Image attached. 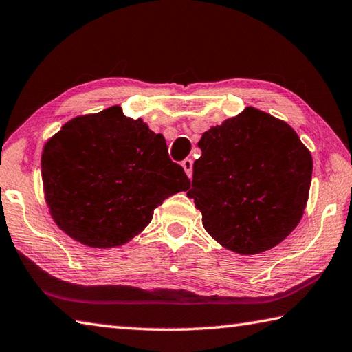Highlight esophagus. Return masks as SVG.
<instances>
[{
    "label": "esophagus",
    "mask_w": 352,
    "mask_h": 352,
    "mask_svg": "<svg viewBox=\"0 0 352 352\" xmlns=\"http://www.w3.org/2000/svg\"><path fill=\"white\" fill-rule=\"evenodd\" d=\"M182 166H183L184 172H186V174H188V177H189V178L192 177V160H190V158H184L183 162H182Z\"/></svg>",
    "instance_id": "34e87169"
}]
</instances>
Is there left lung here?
<instances>
[{"instance_id":"1","label":"left lung","mask_w":352,"mask_h":352,"mask_svg":"<svg viewBox=\"0 0 352 352\" xmlns=\"http://www.w3.org/2000/svg\"><path fill=\"white\" fill-rule=\"evenodd\" d=\"M198 148L188 197L210 237L254 255L296 229L308 201L312 157L289 124L246 107L204 132Z\"/></svg>"}]
</instances>
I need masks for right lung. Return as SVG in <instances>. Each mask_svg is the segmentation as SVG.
<instances>
[{
    "label": "right lung",
    "instance_id": "right-lung-1",
    "mask_svg": "<svg viewBox=\"0 0 352 352\" xmlns=\"http://www.w3.org/2000/svg\"><path fill=\"white\" fill-rule=\"evenodd\" d=\"M41 177L61 231L101 249L135 237L157 206L190 184L162 133L120 106L67 121L44 146Z\"/></svg>",
    "mask_w": 352,
    "mask_h": 352
}]
</instances>
